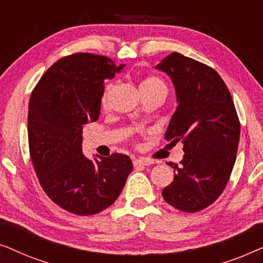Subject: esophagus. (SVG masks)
Here are the masks:
<instances>
[{
    "mask_svg": "<svg viewBox=\"0 0 263 263\" xmlns=\"http://www.w3.org/2000/svg\"><path fill=\"white\" fill-rule=\"evenodd\" d=\"M134 166H148V165L153 164L152 161L148 160V159H143V158H140V159H135L134 161Z\"/></svg>",
    "mask_w": 263,
    "mask_h": 263,
    "instance_id": "esophagus-1",
    "label": "esophagus"
}]
</instances>
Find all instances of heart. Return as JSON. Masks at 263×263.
<instances>
[{"label":"heart","mask_w":263,"mask_h":263,"mask_svg":"<svg viewBox=\"0 0 263 263\" xmlns=\"http://www.w3.org/2000/svg\"><path fill=\"white\" fill-rule=\"evenodd\" d=\"M114 85L109 84L106 85L105 89H104L102 99H100V104H102L103 107L107 106V100H109V96L111 91H112ZM140 89L141 91H153V89H166V86L161 80L160 78L156 77V75H147L142 79L141 84H140Z\"/></svg>","instance_id":"obj_1"}]
</instances>
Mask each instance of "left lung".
<instances>
[{"mask_svg":"<svg viewBox=\"0 0 263 263\" xmlns=\"http://www.w3.org/2000/svg\"><path fill=\"white\" fill-rule=\"evenodd\" d=\"M157 68L175 85L178 106L165 140L183 142L184 157L163 197L176 210L195 213L224 192L238 148L240 123L231 93L213 68L172 52ZM171 165V164H168ZM172 166V165H171Z\"/></svg>","mask_w":263,"mask_h":263,"instance_id":"8db88e82","label":"left lung"}]
</instances>
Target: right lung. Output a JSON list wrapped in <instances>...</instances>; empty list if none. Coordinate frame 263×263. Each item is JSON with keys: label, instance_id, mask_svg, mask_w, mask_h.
<instances>
[{"label": "right lung", "instance_id": "1", "mask_svg": "<svg viewBox=\"0 0 263 263\" xmlns=\"http://www.w3.org/2000/svg\"><path fill=\"white\" fill-rule=\"evenodd\" d=\"M123 68L106 56L73 53L53 63L32 91L31 161L50 200L73 214L92 215L111 206L133 170L125 154L91 160L81 148L82 128L99 117L104 84Z\"/></svg>", "mask_w": 263, "mask_h": 263}]
</instances>
